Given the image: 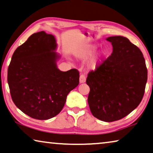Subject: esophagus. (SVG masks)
I'll use <instances>...</instances> for the list:
<instances>
[{
    "label": "esophagus",
    "instance_id": "34e87169",
    "mask_svg": "<svg viewBox=\"0 0 153 153\" xmlns=\"http://www.w3.org/2000/svg\"><path fill=\"white\" fill-rule=\"evenodd\" d=\"M86 82V76L82 74L80 76H79V82L80 83H84V82Z\"/></svg>",
    "mask_w": 153,
    "mask_h": 153
}]
</instances>
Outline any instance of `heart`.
I'll use <instances>...</instances> for the list:
<instances>
[{
  "label": "heart",
  "mask_w": 153,
  "mask_h": 153,
  "mask_svg": "<svg viewBox=\"0 0 153 153\" xmlns=\"http://www.w3.org/2000/svg\"><path fill=\"white\" fill-rule=\"evenodd\" d=\"M97 48V47L95 45H91L86 46L85 48H81L77 51L76 54L79 59H87L88 58L91 57L94 53H95ZM101 57V54H98L92 58V59L89 60L88 66L91 68V69H94L99 63V62L100 61Z\"/></svg>",
  "instance_id": "b5f03b06"
}]
</instances>
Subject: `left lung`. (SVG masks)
Returning <instances> with one entry per match:
<instances>
[{
	"label": "left lung",
	"mask_w": 153,
	"mask_h": 153,
	"mask_svg": "<svg viewBox=\"0 0 153 153\" xmlns=\"http://www.w3.org/2000/svg\"><path fill=\"white\" fill-rule=\"evenodd\" d=\"M113 52L91 71L88 103L93 115L105 122L122 119L142 101L147 82V68L140 48L122 36L106 39Z\"/></svg>",
	"instance_id": "8db88e82"
}]
</instances>
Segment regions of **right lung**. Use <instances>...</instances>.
Masks as SVG:
<instances>
[{
  "mask_svg": "<svg viewBox=\"0 0 153 153\" xmlns=\"http://www.w3.org/2000/svg\"><path fill=\"white\" fill-rule=\"evenodd\" d=\"M54 37L44 31L33 34L12 56L7 82L12 100L30 117L47 120L60 112L67 94L79 84L76 69L61 71Z\"/></svg>",
  "mask_w": 153,
  "mask_h": 153,
  "instance_id": "add662e5",
  "label": "right lung"
}]
</instances>
